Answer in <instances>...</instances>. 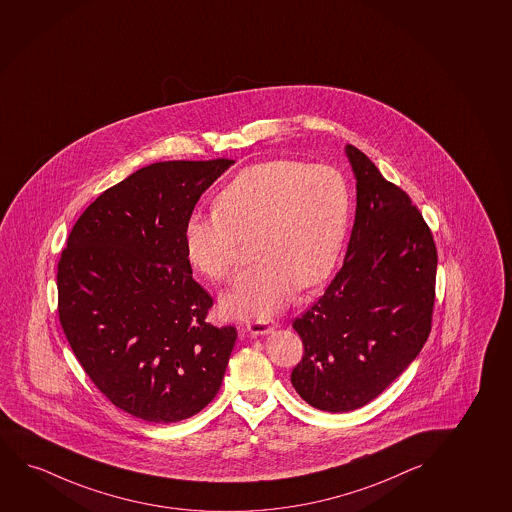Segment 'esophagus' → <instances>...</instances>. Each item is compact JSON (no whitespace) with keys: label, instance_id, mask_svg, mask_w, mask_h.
Here are the masks:
<instances>
[{"label":"esophagus","instance_id":"34e87169","mask_svg":"<svg viewBox=\"0 0 512 512\" xmlns=\"http://www.w3.org/2000/svg\"><path fill=\"white\" fill-rule=\"evenodd\" d=\"M275 327H277V322H273V320H254V322L247 324V330H249L253 336H265V334H270Z\"/></svg>","mask_w":512,"mask_h":512}]
</instances>
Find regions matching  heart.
<instances>
[{
	"instance_id": "1",
	"label": "heart",
	"mask_w": 512,
	"mask_h": 512,
	"mask_svg": "<svg viewBox=\"0 0 512 512\" xmlns=\"http://www.w3.org/2000/svg\"><path fill=\"white\" fill-rule=\"evenodd\" d=\"M350 188L327 164L266 161L242 169L216 195L211 213H192L185 251L209 279H232L244 240L259 261L240 275L221 305L230 317L268 318L294 287L324 282L336 265L350 221Z\"/></svg>"
}]
</instances>
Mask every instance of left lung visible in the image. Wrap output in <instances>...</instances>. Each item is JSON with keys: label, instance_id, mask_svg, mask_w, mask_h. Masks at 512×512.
I'll list each match as a JSON object with an SVG mask.
<instances>
[{"label": "left lung", "instance_id": "1", "mask_svg": "<svg viewBox=\"0 0 512 512\" xmlns=\"http://www.w3.org/2000/svg\"><path fill=\"white\" fill-rule=\"evenodd\" d=\"M355 225L341 270L294 320L305 355L291 382L311 407L350 412L372 402L414 362L431 332L438 253L402 188L353 145Z\"/></svg>", "mask_w": 512, "mask_h": 512}]
</instances>
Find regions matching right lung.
I'll return each instance as SVG.
<instances>
[{
  "label": "right lung",
  "instance_id": "1",
  "mask_svg": "<svg viewBox=\"0 0 512 512\" xmlns=\"http://www.w3.org/2000/svg\"><path fill=\"white\" fill-rule=\"evenodd\" d=\"M232 164L138 169L86 207L60 256L65 337L91 382L136 419L183 421L220 391L237 330L206 322L213 298L192 279L185 225Z\"/></svg>",
  "mask_w": 512,
  "mask_h": 512
}]
</instances>
